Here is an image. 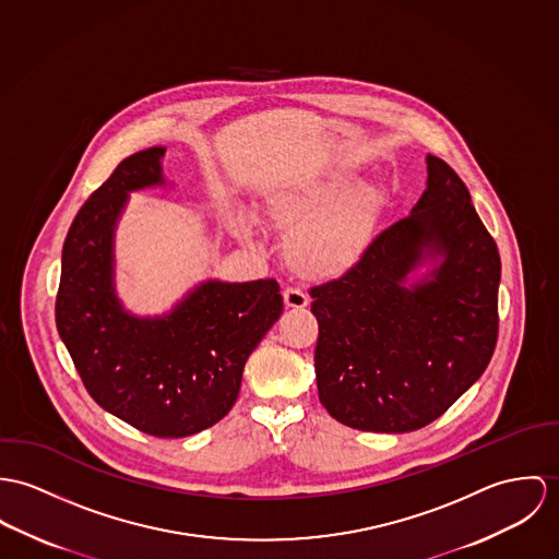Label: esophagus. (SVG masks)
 Masks as SVG:
<instances>
[{"label":"esophagus","instance_id":"esophagus-1","mask_svg":"<svg viewBox=\"0 0 559 559\" xmlns=\"http://www.w3.org/2000/svg\"><path fill=\"white\" fill-rule=\"evenodd\" d=\"M283 300L287 309H305L309 305V296L305 292H300L298 287H287L283 292Z\"/></svg>","mask_w":559,"mask_h":559}]
</instances>
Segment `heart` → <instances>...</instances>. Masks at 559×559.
<instances>
[{"instance_id":"heart-1","label":"heart","mask_w":559,"mask_h":559,"mask_svg":"<svg viewBox=\"0 0 559 559\" xmlns=\"http://www.w3.org/2000/svg\"><path fill=\"white\" fill-rule=\"evenodd\" d=\"M381 212V194L338 178L300 192L278 194L270 201V216L292 231L287 259L307 278H334L360 263L371 245ZM236 229L247 234V223Z\"/></svg>"}]
</instances>
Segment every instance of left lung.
I'll list each match as a JSON object with an SVG mask.
<instances>
[{"instance_id": "1", "label": "left lung", "mask_w": 559, "mask_h": 559, "mask_svg": "<svg viewBox=\"0 0 559 559\" xmlns=\"http://www.w3.org/2000/svg\"><path fill=\"white\" fill-rule=\"evenodd\" d=\"M427 190L360 263L310 289L314 374L328 414L358 431L409 433L437 420L491 362L501 261L463 180L427 156ZM436 267L412 286L423 262Z\"/></svg>"}]
</instances>
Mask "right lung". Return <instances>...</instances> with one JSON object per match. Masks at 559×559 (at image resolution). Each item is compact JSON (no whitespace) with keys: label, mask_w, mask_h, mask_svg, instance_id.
Segmentation results:
<instances>
[{"label":"right lung","mask_w":559,"mask_h":559,"mask_svg":"<svg viewBox=\"0 0 559 559\" xmlns=\"http://www.w3.org/2000/svg\"><path fill=\"white\" fill-rule=\"evenodd\" d=\"M165 147L124 158L74 216L62 250L56 323L90 396L130 427L187 437L238 401L252 349L283 312L274 278L205 281L171 312L136 317L116 294L114 236L128 194L163 187Z\"/></svg>","instance_id":"right-lung-1"}]
</instances>
